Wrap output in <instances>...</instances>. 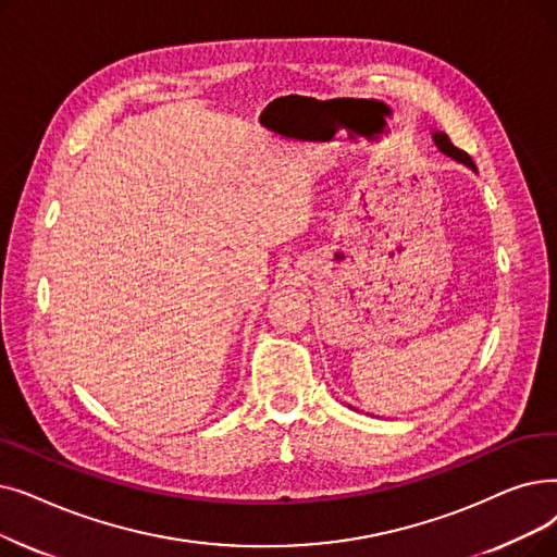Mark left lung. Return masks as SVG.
Returning a JSON list of instances; mask_svg holds the SVG:
<instances>
[{
    "label": "left lung",
    "mask_w": 557,
    "mask_h": 557,
    "mask_svg": "<svg viewBox=\"0 0 557 557\" xmlns=\"http://www.w3.org/2000/svg\"><path fill=\"white\" fill-rule=\"evenodd\" d=\"M434 143H437V148L442 150V152H446L448 157H453V159H457V161H462V163H467L469 168H473L475 171V163H473V159L465 152V150H459V148H455V145L450 143V138L446 136V134H442V132H437L434 134Z\"/></svg>",
    "instance_id": "obj_1"
}]
</instances>
